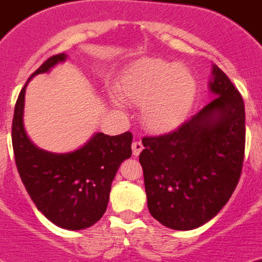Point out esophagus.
Instances as JSON below:
<instances>
[{
    "instance_id": "esophagus-1",
    "label": "esophagus",
    "mask_w": 262,
    "mask_h": 262,
    "mask_svg": "<svg viewBox=\"0 0 262 262\" xmlns=\"http://www.w3.org/2000/svg\"><path fill=\"white\" fill-rule=\"evenodd\" d=\"M143 143L140 142V140H135V142H133V154L135 155V156H139L140 155V152L143 151Z\"/></svg>"
}]
</instances>
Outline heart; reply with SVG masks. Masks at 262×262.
<instances>
[{
	"label": "heart",
	"mask_w": 262,
	"mask_h": 262,
	"mask_svg": "<svg viewBox=\"0 0 262 262\" xmlns=\"http://www.w3.org/2000/svg\"><path fill=\"white\" fill-rule=\"evenodd\" d=\"M127 102L142 105V120L154 133H168L181 123L195 97L190 72L160 59L139 61L117 85Z\"/></svg>",
	"instance_id": "b5f03b06"
}]
</instances>
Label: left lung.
<instances>
[{
  "instance_id": "left-lung-1",
  "label": "left lung",
  "mask_w": 262,
  "mask_h": 262,
  "mask_svg": "<svg viewBox=\"0 0 262 262\" xmlns=\"http://www.w3.org/2000/svg\"><path fill=\"white\" fill-rule=\"evenodd\" d=\"M216 98L172 133L143 138L139 156L148 210L168 228L193 230L215 216L235 191L245 151L242 94L214 66Z\"/></svg>"
}]
</instances>
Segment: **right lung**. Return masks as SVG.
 <instances>
[{"mask_svg": "<svg viewBox=\"0 0 262 262\" xmlns=\"http://www.w3.org/2000/svg\"><path fill=\"white\" fill-rule=\"evenodd\" d=\"M64 53L48 57L30 78L66 60ZM25 90L14 108L11 140L18 173L32 202L53 224L84 230L107 209L111 182L122 161L131 157L133 134L110 136L99 133L71 154H51L30 142L23 128Z\"/></svg>", "mask_w": 262, "mask_h": 262, "instance_id": "obj_1", "label": "right lung"}]
</instances>
